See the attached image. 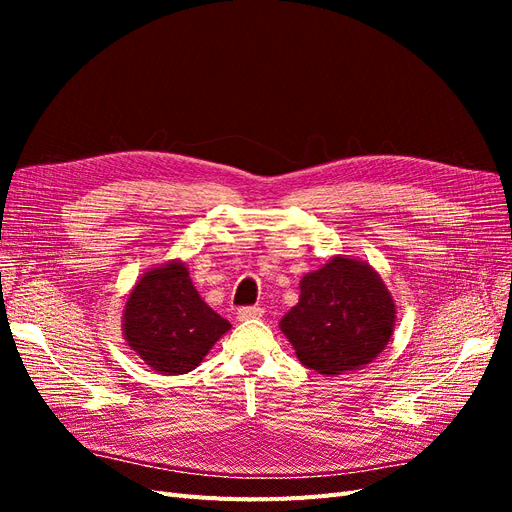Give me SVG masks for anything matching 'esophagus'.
Segmentation results:
<instances>
[{"mask_svg": "<svg viewBox=\"0 0 512 512\" xmlns=\"http://www.w3.org/2000/svg\"><path fill=\"white\" fill-rule=\"evenodd\" d=\"M262 316V309L258 305H252V307H241L237 312V320H252V318H260Z\"/></svg>", "mask_w": 512, "mask_h": 512, "instance_id": "esophagus-1", "label": "esophagus"}]
</instances>
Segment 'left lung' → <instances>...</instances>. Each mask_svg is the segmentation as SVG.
<instances>
[{
    "label": "left lung",
    "instance_id": "obj_1",
    "mask_svg": "<svg viewBox=\"0 0 512 512\" xmlns=\"http://www.w3.org/2000/svg\"><path fill=\"white\" fill-rule=\"evenodd\" d=\"M299 303L280 320L297 359L320 376L363 369L389 346L397 305L369 262L337 254L301 277Z\"/></svg>",
    "mask_w": 512,
    "mask_h": 512
}]
</instances>
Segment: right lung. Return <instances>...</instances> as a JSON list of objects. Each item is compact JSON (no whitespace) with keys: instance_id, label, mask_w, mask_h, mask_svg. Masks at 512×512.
<instances>
[{"instance_id":"obj_1","label":"right lung","mask_w":512,"mask_h":512,"mask_svg":"<svg viewBox=\"0 0 512 512\" xmlns=\"http://www.w3.org/2000/svg\"><path fill=\"white\" fill-rule=\"evenodd\" d=\"M121 331L145 365L179 376L203 363L230 322L200 299L185 262L175 258L138 277L123 307Z\"/></svg>"}]
</instances>
